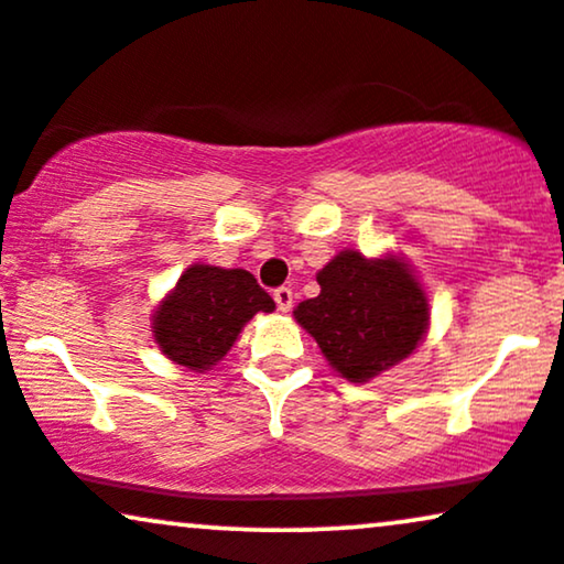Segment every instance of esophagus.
Returning a JSON list of instances; mask_svg holds the SVG:
<instances>
[{"instance_id":"obj_1","label":"esophagus","mask_w":564,"mask_h":564,"mask_svg":"<svg viewBox=\"0 0 564 564\" xmlns=\"http://www.w3.org/2000/svg\"><path fill=\"white\" fill-rule=\"evenodd\" d=\"M274 301H276V308L288 314V311L293 308V303H295L293 290H290V288H276V290H274Z\"/></svg>"}]
</instances>
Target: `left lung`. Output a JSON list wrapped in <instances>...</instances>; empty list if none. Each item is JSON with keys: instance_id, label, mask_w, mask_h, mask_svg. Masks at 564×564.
<instances>
[{"instance_id": "left-lung-1", "label": "left lung", "mask_w": 564, "mask_h": 564, "mask_svg": "<svg viewBox=\"0 0 564 564\" xmlns=\"http://www.w3.org/2000/svg\"><path fill=\"white\" fill-rule=\"evenodd\" d=\"M322 293L297 303L295 319L350 382H367L416 348L427 297L399 258L369 261L343 250L316 276Z\"/></svg>"}]
</instances>
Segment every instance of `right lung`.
I'll return each instance as SVG.
<instances>
[{"label": "right lung", "instance_id": "obj_1", "mask_svg": "<svg viewBox=\"0 0 564 564\" xmlns=\"http://www.w3.org/2000/svg\"><path fill=\"white\" fill-rule=\"evenodd\" d=\"M274 301L245 269L195 263L155 311V340L171 361L205 372L235 346L242 324Z\"/></svg>", "mask_w": 564, "mask_h": 564}]
</instances>
